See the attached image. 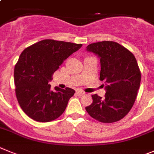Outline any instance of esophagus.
I'll return each instance as SVG.
<instances>
[{
  "label": "esophagus",
  "instance_id": "1",
  "mask_svg": "<svg viewBox=\"0 0 154 154\" xmlns=\"http://www.w3.org/2000/svg\"><path fill=\"white\" fill-rule=\"evenodd\" d=\"M77 94H78V95L81 96V95H83V94H85V92L83 91L82 90H78V91H77Z\"/></svg>",
  "mask_w": 154,
  "mask_h": 154
}]
</instances>
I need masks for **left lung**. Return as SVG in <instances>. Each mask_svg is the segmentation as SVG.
Returning <instances> with one entry per match:
<instances>
[{
	"label": "left lung",
	"mask_w": 154,
	"mask_h": 154,
	"mask_svg": "<svg viewBox=\"0 0 154 154\" xmlns=\"http://www.w3.org/2000/svg\"><path fill=\"white\" fill-rule=\"evenodd\" d=\"M87 50L100 57V81L106 84L105 97L95 94L93 102L85 109L93 119L112 123L123 119L134 105L140 86L141 72L134 55L112 41L88 45Z\"/></svg>",
	"instance_id": "obj_1"
}]
</instances>
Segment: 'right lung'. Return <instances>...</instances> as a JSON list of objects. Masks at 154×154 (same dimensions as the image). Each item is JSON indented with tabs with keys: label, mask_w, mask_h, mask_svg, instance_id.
<instances>
[{
	"label": "right lung",
	"mask_w": 154,
	"mask_h": 154,
	"mask_svg": "<svg viewBox=\"0 0 154 154\" xmlns=\"http://www.w3.org/2000/svg\"><path fill=\"white\" fill-rule=\"evenodd\" d=\"M82 44L44 39L23 50L14 71L15 94L20 107L33 120L41 122L57 119L67 106L75 91L55 88L49 81L59 66Z\"/></svg>",
	"instance_id": "1"
}]
</instances>
